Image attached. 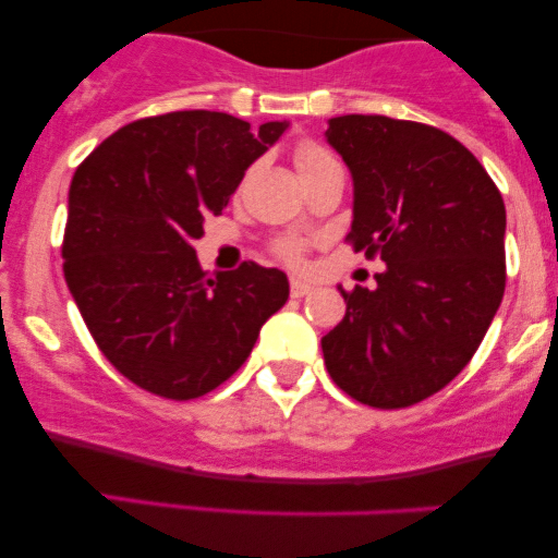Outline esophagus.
Returning a JSON list of instances; mask_svg holds the SVG:
<instances>
[{
    "mask_svg": "<svg viewBox=\"0 0 558 558\" xmlns=\"http://www.w3.org/2000/svg\"><path fill=\"white\" fill-rule=\"evenodd\" d=\"M312 291H315V286H312V283H304V280H299V278L291 280V296H293V299L310 296Z\"/></svg>",
    "mask_w": 558,
    "mask_h": 558,
    "instance_id": "obj_1",
    "label": "esophagus"
}]
</instances>
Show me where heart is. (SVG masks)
<instances>
[{
    "label": "heart",
    "mask_w": 558,
    "mask_h": 558,
    "mask_svg": "<svg viewBox=\"0 0 558 558\" xmlns=\"http://www.w3.org/2000/svg\"><path fill=\"white\" fill-rule=\"evenodd\" d=\"M293 165H296L301 181H306V178H315V175H319V172L341 168V165H338V159L332 157L325 146L310 144V141L296 146V151H293ZM272 248L280 259L288 262V265H299L301 257H304V241L291 239V235H288V239L275 241Z\"/></svg>",
    "instance_id": "b5f03b06"
}]
</instances>
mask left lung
I'll list each match as a JSON object with an SVG mask.
<instances>
[{
	"mask_svg": "<svg viewBox=\"0 0 558 558\" xmlns=\"http://www.w3.org/2000/svg\"><path fill=\"white\" fill-rule=\"evenodd\" d=\"M325 136L354 178L345 241L386 262L375 291L341 288L345 317L323 338L325 367L367 407H412L462 373L501 306V191L440 128L343 114Z\"/></svg>",
	"mask_w": 558,
	"mask_h": 558,
	"instance_id": "8db88e82",
	"label": "left lung"
}]
</instances>
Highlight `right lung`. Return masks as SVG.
I'll list each match as a JSON object with an SVG mask.
<instances>
[{
	"label": "right lung",
	"mask_w": 558,
	"mask_h": 558,
	"mask_svg": "<svg viewBox=\"0 0 558 558\" xmlns=\"http://www.w3.org/2000/svg\"><path fill=\"white\" fill-rule=\"evenodd\" d=\"M288 123L226 112L128 123L75 170L62 270L101 354L149 393L189 401L226 383L288 299L286 272L198 267L194 241Z\"/></svg>",
	"instance_id": "1"
}]
</instances>
